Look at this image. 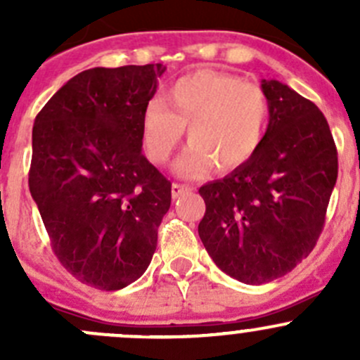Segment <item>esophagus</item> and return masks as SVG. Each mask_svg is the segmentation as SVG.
Listing matches in <instances>:
<instances>
[{
    "instance_id": "esophagus-1",
    "label": "esophagus",
    "mask_w": 360,
    "mask_h": 360,
    "mask_svg": "<svg viewBox=\"0 0 360 360\" xmlns=\"http://www.w3.org/2000/svg\"><path fill=\"white\" fill-rule=\"evenodd\" d=\"M190 191H191L190 186H184V184H177V183L172 184V198H179L181 195L190 193Z\"/></svg>"
}]
</instances>
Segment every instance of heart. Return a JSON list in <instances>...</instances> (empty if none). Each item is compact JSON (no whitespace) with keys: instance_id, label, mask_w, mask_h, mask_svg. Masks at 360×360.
<instances>
[{"instance_id":"b5f03b06","label":"heart","mask_w":360,"mask_h":360,"mask_svg":"<svg viewBox=\"0 0 360 360\" xmlns=\"http://www.w3.org/2000/svg\"><path fill=\"white\" fill-rule=\"evenodd\" d=\"M270 123V101L263 89L221 71H197L177 79L144 106L141 134L153 162L172 157L188 127L186 148L176 162L181 177H200L212 165L231 172L259 151Z\"/></svg>"}]
</instances>
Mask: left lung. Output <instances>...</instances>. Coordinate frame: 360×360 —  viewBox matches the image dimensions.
<instances>
[{"instance_id":"1","label":"left lung","mask_w":360,"mask_h":360,"mask_svg":"<svg viewBox=\"0 0 360 360\" xmlns=\"http://www.w3.org/2000/svg\"><path fill=\"white\" fill-rule=\"evenodd\" d=\"M270 123L259 151L240 169L198 190L205 214L198 235L226 275L259 285L289 274L324 228L338 177L328 120L311 101L263 79Z\"/></svg>"}]
</instances>
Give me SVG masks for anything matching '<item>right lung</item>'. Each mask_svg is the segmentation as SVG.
Returning a JSON list of instances; mask_svg holds the SVG:
<instances>
[{"label":"right lung","mask_w":360,"mask_h":360,"mask_svg":"<svg viewBox=\"0 0 360 360\" xmlns=\"http://www.w3.org/2000/svg\"><path fill=\"white\" fill-rule=\"evenodd\" d=\"M163 64L94 68L60 86L32 127L29 191L53 252L79 282L118 291L141 277L170 207L143 155L141 118Z\"/></svg>","instance_id":"obj_1"}]
</instances>
